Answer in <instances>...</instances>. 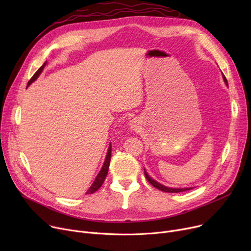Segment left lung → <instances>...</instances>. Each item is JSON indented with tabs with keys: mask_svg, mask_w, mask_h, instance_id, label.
Segmentation results:
<instances>
[{
	"mask_svg": "<svg viewBox=\"0 0 251 251\" xmlns=\"http://www.w3.org/2000/svg\"><path fill=\"white\" fill-rule=\"evenodd\" d=\"M223 78H224V81H225V83L228 85V81H227V79H226L225 75H223ZM144 175H146V178L148 179V181L151 184V185H152L153 187H155L156 189H160V190H162V191H164V192L177 193V192H183V191H186V190L192 189V188H170V187H167V186L162 185V184H160L159 182H156V181H154L153 179H151V178L148 175V173L146 172V171H144Z\"/></svg>",
	"mask_w": 251,
	"mask_h": 251,
	"instance_id": "obj_1",
	"label": "left lung"
}]
</instances>
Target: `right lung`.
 Instances as JSON below:
<instances>
[{
	"label": "right lung",
	"mask_w": 251,
	"mask_h": 251,
	"mask_svg": "<svg viewBox=\"0 0 251 251\" xmlns=\"http://www.w3.org/2000/svg\"><path fill=\"white\" fill-rule=\"evenodd\" d=\"M46 64H47V62H46V63H44V64L42 65V67L39 68V69L34 73V75L30 78V80L28 81L27 86H28V85H30L34 80H36V78L39 76V74H41V73L43 72V70H44V68H45ZM111 152H112V146L110 144L109 150H108V152H107V156H105V160H104V163H103V165H102V167H101V170L100 171V173L98 174V176H97L96 180L94 181V183L91 184V186L89 187V189L86 191V194H91V193L96 192V191H97V190H98V189L102 185V183H103V181H104L105 177H107V175H108L109 166H110V161H111Z\"/></svg>",
	"instance_id": "right-lung-1"
}]
</instances>
